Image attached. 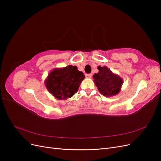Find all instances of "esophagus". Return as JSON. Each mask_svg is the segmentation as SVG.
<instances>
[{
  "instance_id": "1",
  "label": "esophagus",
  "mask_w": 161,
  "mask_h": 161,
  "mask_svg": "<svg viewBox=\"0 0 161 161\" xmlns=\"http://www.w3.org/2000/svg\"><path fill=\"white\" fill-rule=\"evenodd\" d=\"M85 76H86V78H88V79H91V76H92V75H91V74H86Z\"/></svg>"
}]
</instances>
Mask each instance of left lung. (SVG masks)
<instances>
[{
	"label": "left lung",
	"instance_id": "left-lung-1",
	"mask_svg": "<svg viewBox=\"0 0 161 161\" xmlns=\"http://www.w3.org/2000/svg\"><path fill=\"white\" fill-rule=\"evenodd\" d=\"M99 72L93 75L95 84L101 95L107 97L118 95L123 84L121 78L107 66L97 67Z\"/></svg>",
	"mask_w": 161,
	"mask_h": 161
}]
</instances>
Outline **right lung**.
<instances>
[{
	"mask_svg": "<svg viewBox=\"0 0 161 161\" xmlns=\"http://www.w3.org/2000/svg\"><path fill=\"white\" fill-rule=\"evenodd\" d=\"M85 75L76 66L56 68L52 70L45 80L47 91L58 100L70 98L79 89Z\"/></svg>",
	"mask_w": 161,
	"mask_h": 161,
	"instance_id": "right-lung-1",
	"label": "right lung"
}]
</instances>
